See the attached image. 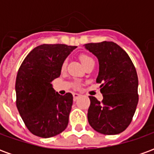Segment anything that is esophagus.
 I'll return each mask as SVG.
<instances>
[{
    "label": "esophagus",
    "mask_w": 154,
    "mask_h": 154,
    "mask_svg": "<svg viewBox=\"0 0 154 154\" xmlns=\"http://www.w3.org/2000/svg\"><path fill=\"white\" fill-rule=\"evenodd\" d=\"M72 95H73V100H77V99H78V98H79V97H81L80 94L76 93V92H74V93L72 94Z\"/></svg>",
    "instance_id": "esophagus-1"
}]
</instances>
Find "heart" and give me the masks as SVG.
Listing matches in <instances>:
<instances>
[{"instance_id": "b5f03b06", "label": "heart", "mask_w": 154, "mask_h": 154, "mask_svg": "<svg viewBox=\"0 0 154 154\" xmlns=\"http://www.w3.org/2000/svg\"><path fill=\"white\" fill-rule=\"evenodd\" d=\"M79 59H80L81 63H82L84 67H86L87 66L91 63H95V60H94L93 57H91L90 55H88L87 54H81L79 55ZM66 66H67V62L64 61L63 64H62V69L64 70L66 68Z\"/></svg>"}]
</instances>
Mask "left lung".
Segmentation results:
<instances>
[{"mask_svg":"<svg viewBox=\"0 0 154 154\" xmlns=\"http://www.w3.org/2000/svg\"><path fill=\"white\" fill-rule=\"evenodd\" d=\"M85 48L99 61L97 82L103 100L90 96L87 118L96 131L112 135L129 125L139 102L138 75L125 51L114 42L90 43Z\"/></svg>","mask_w":154,"mask_h":154,"instance_id":"left-lung-1","label":"left lung"}]
</instances>
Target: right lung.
Wrapping results in <instances>:
<instances>
[{
    "instance_id": "right-lung-1",
    "label": "right lung",
    "mask_w": 154,
    "mask_h": 154,
    "mask_svg": "<svg viewBox=\"0 0 154 154\" xmlns=\"http://www.w3.org/2000/svg\"><path fill=\"white\" fill-rule=\"evenodd\" d=\"M76 46L42 44L25 57L15 81L16 107L25 126L41 138L59 134L67 128L73 97L55 92L52 82Z\"/></svg>"
}]
</instances>
